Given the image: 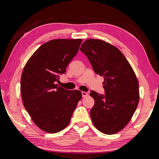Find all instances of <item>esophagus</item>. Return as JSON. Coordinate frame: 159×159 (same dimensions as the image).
<instances>
[{"label": "esophagus", "mask_w": 159, "mask_h": 159, "mask_svg": "<svg viewBox=\"0 0 159 159\" xmlns=\"http://www.w3.org/2000/svg\"><path fill=\"white\" fill-rule=\"evenodd\" d=\"M88 96V93L87 92H82V97L83 98H85V97Z\"/></svg>", "instance_id": "1"}]
</instances>
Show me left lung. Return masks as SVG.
<instances>
[{"label":"left lung","instance_id":"1","mask_svg":"<svg viewBox=\"0 0 159 159\" xmlns=\"http://www.w3.org/2000/svg\"><path fill=\"white\" fill-rule=\"evenodd\" d=\"M80 50L87 56L97 74L104 79L105 95L92 90L95 104L90 117L101 133L113 134L130 122L138 107L139 82L131 65L118 48L99 39H87Z\"/></svg>","mask_w":159,"mask_h":159}]
</instances>
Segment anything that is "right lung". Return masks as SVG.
<instances>
[{
	"label": "right lung",
	"instance_id": "1",
	"mask_svg": "<svg viewBox=\"0 0 159 159\" xmlns=\"http://www.w3.org/2000/svg\"><path fill=\"white\" fill-rule=\"evenodd\" d=\"M82 39H54L45 43L29 59L21 74L24 107L34 123L46 133H56L69 125L82 93L56 84L60 74L79 51Z\"/></svg>",
	"mask_w": 159,
	"mask_h": 159
}]
</instances>
